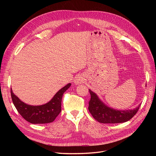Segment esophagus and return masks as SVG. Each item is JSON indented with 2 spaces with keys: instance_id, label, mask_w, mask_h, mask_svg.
Returning <instances> with one entry per match:
<instances>
[{
  "instance_id": "obj_1",
  "label": "esophagus",
  "mask_w": 156,
  "mask_h": 156,
  "mask_svg": "<svg viewBox=\"0 0 156 156\" xmlns=\"http://www.w3.org/2000/svg\"><path fill=\"white\" fill-rule=\"evenodd\" d=\"M84 82V78L83 77V75H79L77 77H75V80H74V83L76 84H82Z\"/></svg>"
}]
</instances>
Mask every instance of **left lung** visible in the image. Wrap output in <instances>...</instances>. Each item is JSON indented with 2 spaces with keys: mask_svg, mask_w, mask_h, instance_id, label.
<instances>
[{
  "mask_svg": "<svg viewBox=\"0 0 156 156\" xmlns=\"http://www.w3.org/2000/svg\"><path fill=\"white\" fill-rule=\"evenodd\" d=\"M90 100L89 101L88 110L94 119L103 124L122 123L129 120L137 112L141 104L134 109L118 110L106 105L96 93L89 89Z\"/></svg>",
  "mask_w": 156,
  "mask_h": 156,
  "instance_id": "1",
  "label": "left lung"
}]
</instances>
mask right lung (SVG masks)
Listing matches in <instances>:
<instances>
[{"instance_id": "obj_1", "label": "right lung", "mask_w": 156, "mask_h": 156, "mask_svg": "<svg viewBox=\"0 0 156 156\" xmlns=\"http://www.w3.org/2000/svg\"><path fill=\"white\" fill-rule=\"evenodd\" d=\"M71 86L68 83L56 93L51 100L41 105H30L22 101L13 94L11 96L14 106L23 119L31 124H47L53 122L61 111V101L64 93Z\"/></svg>"}]
</instances>
